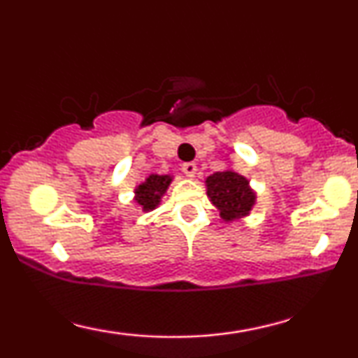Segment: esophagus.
I'll return each mask as SVG.
<instances>
[{
  "label": "esophagus",
  "mask_w": 358,
  "mask_h": 358,
  "mask_svg": "<svg viewBox=\"0 0 358 358\" xmlns=\"http://www.w3.org/2000/svg\"><path fill=\"white\" fill-rule=\"evenodd\" d=\"M182 170H183V173L188 176V178H195L196 170H199V168H196L195 163H192V162H190V163H183Z\"/></svg>",
  "instance_id": "esophagus-1"
}]
</instances>
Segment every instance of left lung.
<instances>
[{"mask_svg": "<svg viewBox=\"0 0 358 358\" xmlns=\"http://www.w3.org/2000/svg\"><path fill=\"white\" fill-rule=\"evenodd\" d=\"M207 196L220 213L224 222H236L248 217L256 205L257 195L250 187L249 178L232 168L207 176Z\"/></svg>", "mask_w": 358, "mask_h": 358, "instance_id": "1", "label": "left lung"}]
</instances>
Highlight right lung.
Wrapping results in <instances>:
<instances>
[{
	"mask_svg": "<svg viewBox=\"0 0 358 358\" xmlns=\"http://www.w3.org/2000/svg\"><path fill=\"white\" fill-rule=\"evenodd\" d=\"M173 182V175L151 173L143 183L134 188V202L141 207L143 212H151L162 203L168 187Z\"/></svg>",
	"mask_w": 358,
	"mask_h": 358,
	"instance_id": "right-lung-1",
	"label": "right lung"
}]
</instances>
